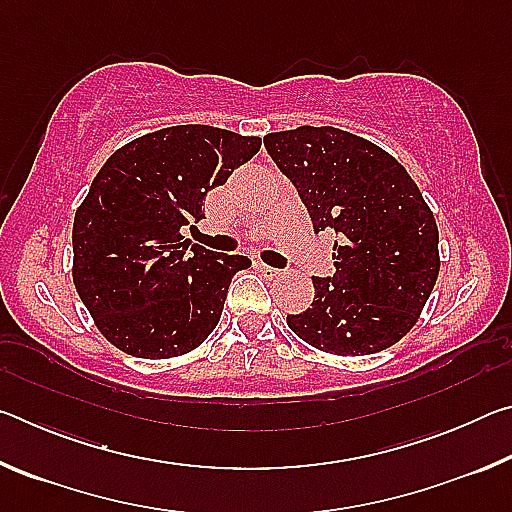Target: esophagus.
<instances>
[{"instance_id":"34e87169","label":"esophagus","mask_w":512,"mask_h":512,"mask_svg":"<svg viewBox=\"0 0 512 512\" xmlns=\"http://www.w3.org/2000/svg\"><path fill=\"white\" fill-rule=\"evenodd\" d=\"M257 266H259V271L264 273V277H268V280H273V277L280 275V268H273V266H268V264H264V262H259Z\"/></svg>"}]
</instances>
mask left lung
<instances>
[{
    "mask_svg": "<svg viewBox=\"0 0 512 512\" xmlns=\"http://www.w3.org/2000/svg\"><path fill=\"white\" fill-rule=\"evenodd\" d=\"M266 151L298 189L314 230L339 241L332 277L287 316L311 348L363 357L391 348L418 323L440 271L438 225L406 169L381 146L334 126L268 133Z\"/></svg>",
    "mask_w": 512,
    "mask_h": 512,
    "instance_id": "8db88e82",
    "label": "left lung"
}]
</instances>
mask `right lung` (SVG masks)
Returning <instances> with one entry per match:
<instances>
[{"instance_id": "right-lung-1", "label": "right lung", "mask_w": 512, "mask_h": 512, "mask_svg": "<svg viewBox=\"0 0 512 512\" xmlns=\"http://www.w3.org/2000/svg\"><path fill=\"white\" fill-rule=\"evenodd\" d=\"M262 149L259 137L187 124L146 133L110 155L74 214L72 280L106 341L140 359L198 348L219 325L244 255L183 237L210 189Z\"/></svg>"}]
</instances>
